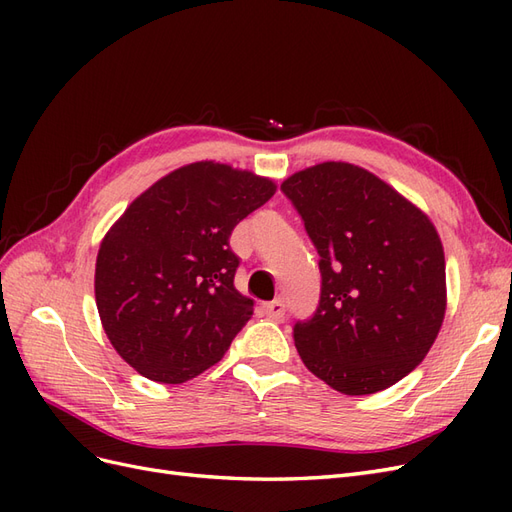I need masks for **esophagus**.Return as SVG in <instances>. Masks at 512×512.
Here are the masks:
<instances>
[{"mask_svg":"<svg viewBox=\"0 0 512 512\" xmlns=\"http://www.w3.org/2000/svg\"><path fill=\"white\" fill-rule=\"evenodd\" d=\"M262 312H265L271 320L280 322L284 318V314H286V307H284V303L280 299H277V301H271V303L262 305Z\"/></svg>","mask_w":512,"mask_h":512,"instance_id":"obj_1","label":"esophagus"}]
</instances>
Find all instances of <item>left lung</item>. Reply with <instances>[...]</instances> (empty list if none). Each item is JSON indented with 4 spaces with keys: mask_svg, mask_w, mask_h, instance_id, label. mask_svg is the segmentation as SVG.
<instances>
[{
    "mask_svg": "<svg viewBox=\"0 0 512 512\" xmlns=\"http://www.w3.org/2000/svg\"><path fill=\"white\" fill-rule=\"evenodd\" d=\"M322 273L312 320L294 346L314 376L344 395L389 389L421 363L446 314L444 247L429 215L393 185L348 162L284 179Z\"/></svg>",
    "mask_w": 512,
    "mask_h": 512,
    "instance_id": "1",
    "label": "left lung"
}]
</instances>
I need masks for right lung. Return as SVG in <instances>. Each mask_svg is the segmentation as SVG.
Wrapping results in <instances>:
<instances>
[{
  "label": "right lung",
  "instance_id": "1",
  "mask_svg": "<svg viewBox=\"0 0 512 512\" xmlns=\"http://www.w3.org/2000/svg\"><path fill=\"white\" fill-rule=\"evenodd\" d=\"M275 190L252 170L192 162L149 185L108 228L96 305L108 342L138 374L181 384L222 361L254 314L235 288L230 232Z\"/></svg>",
  "mask_w": 512,
  "mask_h": 512
}]
</instances>
